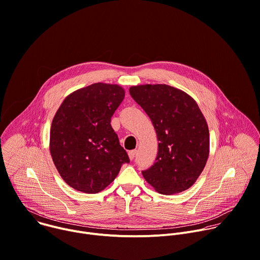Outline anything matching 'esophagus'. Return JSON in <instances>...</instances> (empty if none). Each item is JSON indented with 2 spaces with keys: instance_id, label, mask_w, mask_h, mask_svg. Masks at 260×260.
I'll use <instances>...</instances> for the list:
<instances>
[{
  "instance_id": "34e87169",
  "label": "esophagus",
  "mask_w": 260,
  "mask_h": 260,
  "mask_svg": "<svg viewBox=\"0 0 260 260\" xmlns=\"http://www.w3.org/2000/svg\"><path fill=\"white\" fill-rule=\"evenodd\" d=\"M135 153H136V150H135V149L129 150V151H128V156H129V158H130V159H133L134 156H135Z\"/></svg>"
}]
</instances>
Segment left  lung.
Wrapping results in <instances>:
<instances>
[{
  "mask_svg": "<svg viewBox=\"0 0 260 260\" xmlns=\"http://www.w3.org/2000/svg\"><path fill=\"white\" fill-rule=\"evenodd\" d=\"M133 100L145 111L155 129L158 151L142 175L165 195L189 189L202 173L209 154V131L197 103L167 84L131 86Z\"/></svg>",
  "mask_w": 260,
  "mask_h": 260,
  "instance_id": "8db88e82",
  "label": "left lung"
}]
</instances>
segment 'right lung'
<instances>
[{"label": "right lung", "instance_id": "right-lung-1", "mask_svg": "<svg viewBox=\"0 0 260 260\" xmlns=\"http://www.w3.org/2000/svg\"><path fill=\"white\" fill-rule=\"evenodd\" d=\"M125 96L123 87L93 83L67 95L52 122L50 151L62 179L84 193H98L129 162L111 126Z\"/></svg>", "mask_w": 260, "mask_h": 260}]
</instances>
